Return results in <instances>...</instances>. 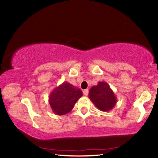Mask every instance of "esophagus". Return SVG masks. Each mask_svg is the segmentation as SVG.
<instances>
[{
    "label": "esophagus",
    "instance_id": "esophagus-1",
    "mask_svg": "<svg viewBox=\"0 0 158 158\" xmlns=\"http://www.w3.org/2000/svg\"><path fill=\"white\" fill-rule=\"evenodd\" d=\"M83 94L84 96H88V89H85L83 90Z\"/></svg>",
    "mask_w": 158,
    "mask_h": 158
}]
</instances>
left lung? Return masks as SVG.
Listing matches in <instances>:
<instances>
[{
	"mask_svg": "<svg viewBox=\"0 0 158 158\" xmlns=\"http://www.w3.org/2000/svg\"><path fill=\"white\" fill-rule=\"evenodd\" d=\"M88 96L94 104L103 111H111L117 101L113 90L106 82H98L96 85L92 86Z\"/></svg>",
	"mask_w": 158,
	"mask_h": 158,
	"instance_id": "8db88e82",
	"label": "left lung"
}]
</instances>
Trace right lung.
I'll use <instances>...</instances> for the list:
<instances>
[{
  "instance_id": "obj_1",
  "label": "right lung",
  "mask_w": 158,
  "mask_h": 158,
  "mask_svg": "<svg viewBox=\"0 0 158 158\" xmlns=\"http://www.w3.org/2000/svg\"><path fill=\"white\" fill-rule=\"evenodd\" d=\"M83 96L78 88L64 82L56 87L49 96V103L56 115H64L73 109L75 103Z\"/></svg>"
}]
</instances>
